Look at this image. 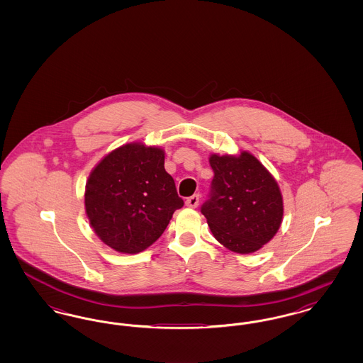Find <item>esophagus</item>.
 Listing matches in <instances>:
<instances>
[{"label":"esophagus","instance_id":"esophagus-1","mask_svg":"<svg viewBox=\"0 0 363 363\" xmlns=\"http://www.w3.org/2000/svg\"><path fill=\"white\" fill-rule=\"evenodd\" d=\"M199 200H200L199 194H193V196H190L189 199H186L185 206L189 208H196L199 206Z\"/></svg>","mask_w":363,"mask_h":363}]
</instances>
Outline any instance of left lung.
<instances>
[{
  "label": "left lung",
  "mask_w": 363,
  "mask_h": 363,
  "mask_svg": "<svg viewBox=\"0 0 363 363\" xmlns=\"http://www.w3.org/2000/svg\"><path fill=\"white\" fill-rule=\"evenodd\" d=\"M209 164L215 175L201 213L213 237L231 252H257L275 237L283 220L277 179L247 151L212 154Z\"/></svg>",
  "instance_id": "1"
}]
</instances>
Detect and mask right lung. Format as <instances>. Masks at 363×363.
I'll return each mask as SVG.
<instances>
[{
	"label": "right lung",
	"instance_id": "1",
	"mask_svg": "<svg viewBox=\"0 0 363 363\" xmlns=\"http://www.w3.org/2000/svg\"><path fill=\"white\" fill-rule=\"evenodd\" d=\"M89 225L107 246L125 255L145 250L182 208L164 150L143 143L121 145L94 167L86 184Z\"/></svg>",
	"mask_w": 363,
	"mask_h": 363
}]
</instances>
